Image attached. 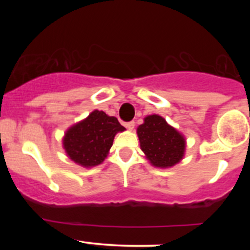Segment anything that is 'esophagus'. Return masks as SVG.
<instances>
[{
	"instance_id": "obj_1",
	"label": "esophagus",
	"mask_w": 250,
	"mask_h": 250,
	"mask_svg": "<svg viewBox=\"0 0 250 250\" xmlns=\"http://www.w3.org/2000/svg\"><path fill=\"white\" fill-rule=\"evenodd\" d=\"M125 127H127L129 130H133V129L135 128V122L134 121L127 122V123H125Z\"/></svg>"
}]
</instances>
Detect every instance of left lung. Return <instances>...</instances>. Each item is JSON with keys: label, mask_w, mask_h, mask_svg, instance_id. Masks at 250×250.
Wrapping results in <instances>:
<instances>
[{"label": "left lung", "mask_w": 250, "mask_h": 250, "mask_svg": "<svg viewBox=\"0 0 250 250\" xmlns=\"http://www.w3.org/2000/svg\"><path fill=\"white\" fill-rule=\"evenodd\" d=\"M140 145L147 159L155 167L168 168L182 160L186 141L176 129L163 117L150 115L137 128Z\"/></svg>", "instance_id": "left-lung-1"}]
</instances>
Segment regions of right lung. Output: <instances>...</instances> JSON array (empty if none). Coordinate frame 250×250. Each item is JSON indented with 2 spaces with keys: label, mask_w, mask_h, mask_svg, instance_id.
Masks as SVG:
<instances>
[{
  "label": "right lung",
  "mask_w": 250,
  "mask_h": 250,
  "mask_svg": "<svg viewBox=\"0 0 250 250\" xmlns=\"http://www.w3.org/2000/svg\"><path fill=\"white\" fill-rule=\"evenodd\" d=\"M125 130L116 117L94 110L65 133L63 147L68 156L83 167H94L107 157L116 133Z\"/></svg>",
  "instance_id": "1"
}]
</instances>
